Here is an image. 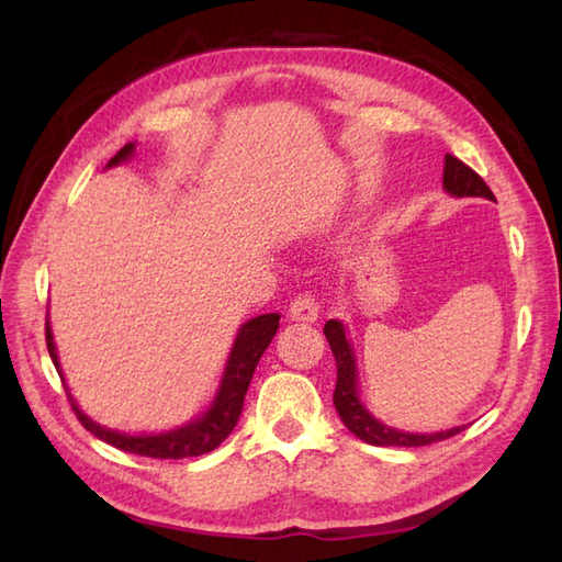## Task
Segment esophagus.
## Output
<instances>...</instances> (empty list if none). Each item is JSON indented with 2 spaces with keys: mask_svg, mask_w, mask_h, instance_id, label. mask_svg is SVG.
Segmentation results:
<instances>
[{
  "mask_svg": "<svg viewBox=\"0 0 562 562\" xmlns=\"http://www.w3.org/2000/svg\"><path fill=\"white\" fill-rule=\"evenodd\" d=\"M288 314L292 321H304V324H312V321L318 318V302L312 292H302L296 294L290 302Z\"/></svg>",
  "mask_w": 562,
  "mask_h": 562,
  "instance_id": "esophagus-1",
  "label": "esophagus"
}]
</instances>
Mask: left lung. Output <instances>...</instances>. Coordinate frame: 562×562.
Wrapping results in <instances>:
<instances>
[{
	"label": "left lung",
	"instance_id": "8db88e82",
	"mask_svg": "<svg viewBox=\"0 0 562 562\" xmlns=\"http://www.w3.org/2000/svg\"><path fill=\"white\" fill-rule=\"evenodd\" d=\"M445 188L447 193L457 198H487L495 200L493 190L487 188L483 178L475 173L471 166H465L457 157L447 154L445 157ZM324 333L328 338V345L336 357L338 367V379H336V391H333V403H336V411L345 427L350 429L352 435L364 439L367 445L374 447H425L435 445V441L449 439L459 435L463 427L447 429V432H435V435H413V432H401V429H393L384 423H379L376 417L369 413L360 396H357V367H355V352L350 348V340L345 336V328L340 321H328L324 326Z\"/></svg>",
	"mask_w": 562,
	"mask_h": 562
}]
</instances>
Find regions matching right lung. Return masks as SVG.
Returning <instances> with one entry per match:
<instances>
[{"instance_id": "1", "label": "right lung", "mask_w": 562, "mask_h": 562, "mask_svg": "<svg viewBox=\"0 0 562 562\" xmlns=\"http://www.w3.org/2000/svg\"><path fill=\"white\" fill-rule=\"evenodd\" d=\"M133 149H135V145L130 142V145H125L121 151L115 154V157L109 161V166L125 161L130 154H133ZM278 326H280V314H262V316L246 321L236 336L229 362H226L217 398H214V403L210 405V411L205 415L198 417V420H193V423H188L186 427L171 429V432H164V435L130 437V435L115 432V429H105L93 420H89V417L79 411V405L75 403V398H71V393L67 391L71 411L77 413L79 423L87 427L91 435H97L99 439L109 441V445L115 449L139 453V457H149V459L202 457V453L217 449L222 441L232 435L238 415H241V411H244V396L248 391L250 379H254V372H256L262 352H266L270 340L274 338V333H278ZM45 342H47V352H50V360L57 369V374H63L59 372L50 324H45Z\"/></svg>"}]
</instances>
